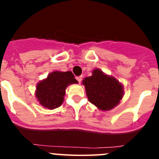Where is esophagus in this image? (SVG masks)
<instances>
[{"label": "esophagus", "mask_w": 159, "mask_h": 159, "mask_svg": "<svg viewBox=\"0 0 159 159\" xmlns=\"http://www.w3.org/2000/svg\"><path fill=\"white\" fill-rule=\"evenodd\" d=\"M82 79H83V77H82V76H77V77H76L77 81H78V82L80 83V84L81 81H82Z\"/></svg>", "instance_id": "34e87169"}]
</instances>
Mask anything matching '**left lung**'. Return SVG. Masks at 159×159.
I'll return each instance as SVG.
<instances>
[{
    "mask_svg": "<svg viewBox=\"0 0 159 159\" xmlns=\"http://www.w3.org/2000/svg\"><path fill=\"white\" fill-rule=\"evenodd\" d=\"M90 102L98 109L107 111L119 105L124 95L123 85L112 75L95 68L91 76L82 81Z\"/></svg>",
    "mask_w": 159,
    "mask_h": 159,
    "instance_id": "obj_1",
    "label": "left lung"
}]
</instances>
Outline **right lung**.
<instances>
[{
  "label": "right lung",
  "mask_w": 159,
  "mask_h": 159,
  "mask_svg": "<svg viewBox=\"0 0 159 159\" xmlns=\"http://www.w3.org/2000/svg\"><path fill=\"white\" fill-rule=\"evenodd\" d=\"M78 84L72 72L54 71L36 85L35 96L41 106L52 110L62 104L67 86Z\"/></svg>",
  "instance_id": "add662e5"
}]
</instances>
